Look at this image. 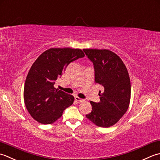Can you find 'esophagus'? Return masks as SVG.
I'll return each instance as SVG.
<instances>
[{"instance_id":"obj_1","label":"esophagus","mask_w":160,"mask_h":160,"mask_svg":"<svg viewBox=\"0 0 160 160\" xmlns=\"http://www.w3.org/2000/svg\"><path fill=\"white\" fill-rule=\"evenodd\" d=\"M74 99H75V100L77 101V102H83V101H84V99H81V98H79V97H74Z\"/></svg>"}]
</instances>
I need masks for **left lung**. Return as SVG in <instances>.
<instances>
[{
    "mask_svg": "<svg viewBox=\"0 0 160 160\" xmlns=\"http://www.w3.org/2000/svg\"><path fill=\"white\" fill-rule=\"evenodd\" d=\"M92 62L94 81L103 87L99 92L100 102H90L92 111L86 117L97 126L108 128L119 121L128 108L130 100V81L126 66L112 51L83 49Z\"/></svg>",
    "mask_w": 160,
    "mask_h": 160,
    "instance_id": "1",
    "label": "left lung"
}]
</instances>
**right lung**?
Returning a JSON list of instances; mask_svg holds the SVG:
<instances>
[{
    "label": "right lung",
    "instance_id": "add662e5",
    "mask_svg": "<svg viewBox=\"0 0 160 160\" xmlns=\"http://www.w3.org/2000/svg\"><path fill=\"white\" fill-rule=\"evenodd\" d=\"M85 56L80 49L50 48L32 64L26 77L24 102L29 113L38 122L50 124L60 118L74 98L54 87L68 65Z\"/></svg>",
    "mask_w": 160,
    "mask_h": 160
}]
</instances>
